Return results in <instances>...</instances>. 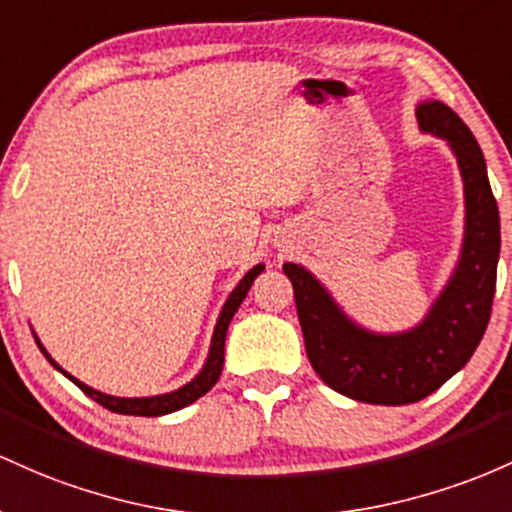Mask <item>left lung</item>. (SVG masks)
Listing matches in <instances>:
<instances>
[{
	"mask_svg": "<svg viewBox=\"0 0 512 512\" xmlns=\"http://www.w3.org/2000/svg\"><path fill=\"white\" fill-rule=\"evenodd\" d=\"M416 118L421 132L447 142L464 183L457 266L421 324L399 333L365 329L307 268L283 266L295 290L309 363L333 392L365 404H413L440 389L469 363L484 338L496 292L501 217L479 142L442 101L418 103Z\"/></svg>",
	"mask_w": 512,
	"mask_h": 512,
	"instance_id": "8db88e82",
	"label": "left lung"
}]
</instances>
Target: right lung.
<instances>
[{
	"mask_svg": "<svg viewBox=\"0 0 512 512\" xmlns=\"http://www.w3.org/2000/svg\"><path fill=\"white\" fill-rule=\"evenodd\" d=\"M263 271H266V266H263V263H258V266L251 268V271L239 280V285L234 287L232 292H229L227 302L222 304L220 317H217L215 331H212L208 360H205L203 370H200L191 382H186V384H183V387L174 389V392L157 394V396H111V394H103V392H99V389H94V387H89V384L79 382L77 377H72L67 370H62V367L57 365L53 358H50L48 350L43 348V343H40V338L36 336V331H33V338H36L40 353H43L45 358H48V363L53 365L57 372H62V375H65L67 380L77 384V387L82 389L86 396H91V399H94L96 404H101L103 409H108V411H113V413H123V416H164V413H174V411L183 409V406H188V404H193V401H198L200 396L208 394L210 389L215 387V382L220 380L222 365H225V338H227L229 321H232L234 314H237L239 304L244 302L246 292L251 290V283H254V280Z\"/></svg>",
	"mask_w": 512,
	"mask_h": 512,
	"instance_id": "obj_1",
	"label": "right lung"
}]
</instances>
